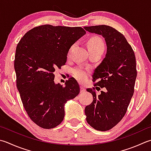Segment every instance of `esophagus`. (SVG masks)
Returning <instances> with one entry per match:
<instances>
[{
  "label": "esophagus",
  "mask_w": 151,
  "mask_h": 151,
  "mask_svg": "<svg viewBox=\"0 0 151 151\" xmlns=\"http://www.w3.org/2000/svg\"><path fill=\"white\" fill-rule=\"evenodd\" d=\"M86 91V88L83 86H81V93H84Z\"/></svg>",
  "instance_id": "1"
}]
</instances>
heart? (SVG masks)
<instances>
[{"label":"heart","instance_id":"1","mask_svg":"<svg viewBox=\"0 0 151 151\" xmlns=\"http://www.w3.org/2000/svg\"><path fill=\"white\" fill-rule=\"evenodd\" d=\"M88 49L89 51L91 50H104L105 46L104 43L102 41V40L100 39L98 37H91L88 41ZM74 45L70 47L69 49V52L71 51ZM73 74L75 77L78 79L80 81H84V80L88 76V72L86 70L82 69V68H76L73 70Z\"/></svg>","mask_w":151,"mask_h":151}]
</instances>
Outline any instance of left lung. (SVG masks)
Masks as SVG:
<instances>
[{
    "instance_id": "8db88e82",
    "label": "left lung",
    "mask_w": 151,
    "mask_h": 151,
    "mask_svg": "<svg viewBox=\"0 0 151 151\" xmlns=\"http://www.w3.org/2000/svg\"><path fill=\"white\" fill-rule=\"evenodd\" d=\"M84 28L101 35L107 44L105 58L92 76L93 82L97 81L94 86L105 88L106 90L97 95L95 88H88L93 99L84 110L88 124L105 132L116 126L126 113L137 77L135 56L124 36L112 27L101 25Z\"/></svg>"
}]
</instances>
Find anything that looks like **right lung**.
<instances>
[{
	"label": "right lung",
	"mask_w": 151,
	"mask_h": 151,
	"mask_svg": "<svg viewBox=\"0 0 151 151\" xmlns=\"http://www.w3.org/2000/svg\"><path fill=\"white\" fill-rule=\"evenodd\" d=\"M85 33L81 27L43 25L27 32L17 44L14 60L17 88L28 116L41 128L60 124L65 104L80 93L75 78H70L63 87L55 84L54 73L65 64L70 48Z\"/></svg>",
	"instance_id": "add662e5"
}]
</instances>
